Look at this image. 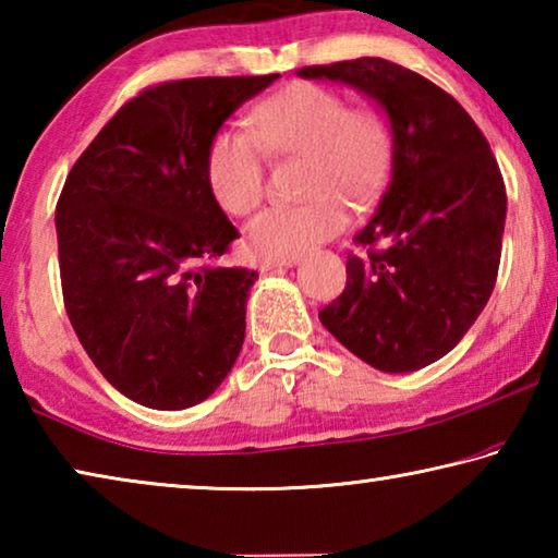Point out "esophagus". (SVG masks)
Returning <instances> with one entry per match:
<instances>
[{"label":"esophagus","mask_w":558,"mask_h":558,"mask_svg":"<svg viewBox=\"0 0 558 558\" xmlns=\"http://www.w3.org/2000/svg\"><path fill=\"white\" fill-rule=\"evenodd\" d=\"M298 263H300V258H295V256H290V258H263V260H260V268H263V270L292 268V266H298Z\"/></svg>","instance_id":"1"}]
</instances>
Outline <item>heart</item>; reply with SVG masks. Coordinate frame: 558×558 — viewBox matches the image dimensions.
Wrapping results in <instances>:
<instances>
[{"label":"heart","instance_id":"heart-1","mask_svg":"<svg viewBox=\"0 0 558 558\" xmlns=\"http://www.w3.org/2000/svg\"><path fill=\"white\" fill-rule=\"evenodd\" d=\"M245 132H216L206 149V184L226 214L245 216L263 199V155L307 157L302 206H272L245 229L260 256L290 258L317 248L347 226L349 204H369L391 162V132L381 112L349 110L339 93L295 83L263 100Z\"/></svg>","mask_w":558,"mask_h":558}]
</instances>
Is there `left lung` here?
Returning a JSON list of instances; mask_svg holds the SVG:
<instances>
[{
  "mask_svg": "<svg viewBox=\"0 0 558 558\" xmlns=\"http://www.w3.org/2000/svg\"><path fill=\"white\" fill-rule=\"evenodd\" d=\"M364 93L391 130V179L319 323L374 369H423L456 347L493 295L507 194L483 132L423 75L376 56L298 71Z\"/></svg>",
  "mask_w": 558,
  "mask_h": 558,
  "instance_id": "8db88e82",
  "label": "left lung"
}]
</instances>
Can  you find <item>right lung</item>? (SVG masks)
I'll use <instances>...</instances> for the list:
<instances>
[{
  "mask_svg": "<svg viewBox=\"0 0 558 558\" xmlns=\"http://www.w3.org/2000/svg\"><path fill=\"white\" fill-rule=\"evenodd\" d=\"M278 78L147 88L65 177L56 206L65 313L98 372L147 409L202 403L239 359L258 272L211 266L239 231L206 184V149Z\"/></svg>",
  "mask_w": 558,
  "mask_h": 558,
  "instance_id": "add662e5",
  "label": "right lung"
}]
</instances>
